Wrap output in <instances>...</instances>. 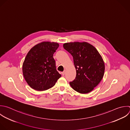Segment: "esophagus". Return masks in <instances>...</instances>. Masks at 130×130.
Segmentation results:
<instances>
[{
  "instance_id": "1",
  "label": "esophagus",
  "mask_w": 130,
  "mask_h": 130,
  "mask_svg": "<svg viewBox=\"0 0 130 130\" xmlns=\"http://www.w3.org/2000/svg\"><path fill=\"white\" fill-rule=\"evenodd\" d=\"M64 74H65V71H64L63 72H62V75L63 76H64Z\"/></svg>"
}]
</instances>
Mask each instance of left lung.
Masks as SVG:
<instances>
[{
	"label": "left lung",
	"mask_w": 130,
	"mask_h": 130,
	"mask_svg": "<svg viewBox=\"0 0 130 130\" xmlns=\"http://www.w3.org/2000/svg\"><path fill=\"white\" fill-rule=\"evenodd\" d=\"M63 48L73 56L76 70L75 79L71 86L81 93L91 91L102 79L105 64L97 50L86 42L68 43Z\"/></svg>",
	"instance_id": "1"
}]
</instances>
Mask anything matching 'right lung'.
<instances>
[{
	"instance_id": "obj_1",
	"label": "right lung",
	"mask_w": 130,
	"mask_h": 130,
	"mask_svg": "<svg viewBox=\"0 0 130 130\" xmlns=\"http://www.w3.org/2000/svg\"><path fill=\"white\" fill-rule=\"evenodd\" d=\"M59 47L57 43L44 42L32 47L22 67L27 84L33 89L43 91L52 87L61 75L56 70L53 54Z\"/></svg>"
}]
</instances>
